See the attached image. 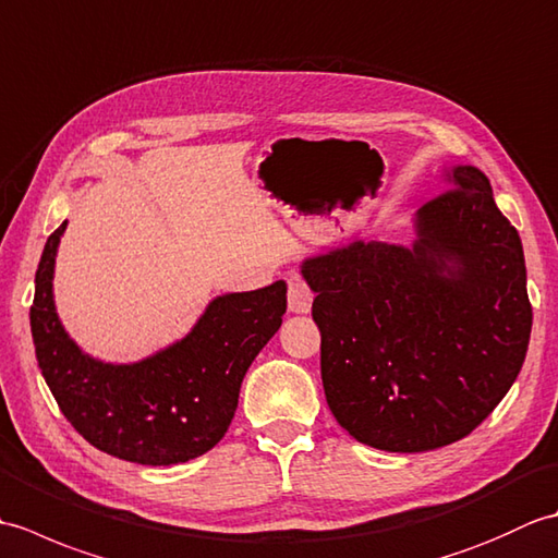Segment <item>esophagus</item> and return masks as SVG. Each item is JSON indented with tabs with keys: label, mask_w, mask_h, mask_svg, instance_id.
Returning a JSON list of instances; mask_svg holds the SVG:
<instances>
[{
	"label": "esophagus",
	"mask_w": 558,
	"mask_h": 558,
	"mask_svg": "<svg viewBox=\"0 0 558 558\" xmlns=\"http://www.w3.org/2000/svg\"><path fill=\"white\" fill-rule=\"evenodd\" d=\"M314 302V292L310 290V286L302 280V276L298 272H288V306L290 312L294 314H310Z\"/></svg>",
	"instance_id": "obj_1"
}]
</instances>
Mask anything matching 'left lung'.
I'll list each match as a JSON object with an SVG mask.
<instances>
[{"label":"left lung","instance_id":"8db88e82","mask_svg":"<svg viewBox=\"0 0 558 558\" xmlns=\"http://www.w3.org/2000/svg\"><path fill=\"white\" fill-rule=\"evenodd\" d=\"M414 216L412 246L354 240L302 260L322 378L342 429L388 453L460 441L525 362L532 306L520 234L472 165Z\"/></svg>","mask_w":558,"mask_h":558}]
</instances>
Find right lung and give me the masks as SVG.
I'll use <instances>...</instances> for the list:
<instances>
[{
    "label": "right lung",
    "mask_w": 558,
    "mask_h": 558,
    "mask_svg": "<svg viewBox=\"0 0 558 558\" xmlns=\"http://www.w3.org/2000/svg\"><path fill=\"white\" fill-rule=\"evenodd\" d=\"M66 220L47 236L31 306L35 357L59 410L90 446L138 465H174L216 446L244 374L288 310L286 280L213 300L189 333L132 364L90 357L57 316L52 278Z\"/></svg>",
    "instance_id": "right-lung-1"
}]
</instances>
